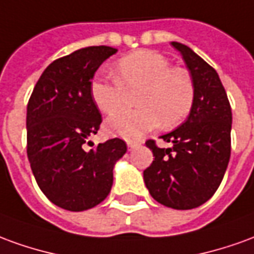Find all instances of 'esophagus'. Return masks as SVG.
<instances>
[{
	"instance_id": "esophagus-1",
	"label": "esophagus",
	"mask_w": 254,
	"mask_h": 254,
	"mask_svg": "<svg viewBox=\"0 0 254 254\" xmlns=\"http://www.w3.org/2000/svg\"><path fill=\"white\" fill-rule=\"evenodd\" d=\"M140 145V143H137V141H127V150L129 151H133L134 148H137Z\"/></svg>"
}]
</instances>
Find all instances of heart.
Wrapping results in <instances>:
<instances>
[{
	"label": "heart",
	"mask_w": 254,
	"mask_h": 254,
	"mask_svg": "<svg viewBox=\"0 0 254 254\" xmlns=\"http://www.w3.org/2000/svg\"><path fill=\"white\" fill-rule=\"evenodd\" d=\"M115 79L96 75L90 81L92 102L103 114L112 115L123 108L126 93L139 90L133 112L113 116L107 130L136 140L162 122L164 127L182 124L195 102V84L187 70L172 67L170 60L155 51H137L118 60Z\"/></svg>",
	"instance_id": "heart-1"
}]
</instances>
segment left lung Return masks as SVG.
<instances>
[{
	"mask_svg": "<svg viewBox=\"0 0 254 254\" xmlns=\"http://www.w3.org/2000/svg\"><path fill=\"white\" fill-rule=\"evenodd\" d=\"M180 51L195 84L194 107L189 120L162 139L173 143L159 148L155 140L145 145L154 161L144 170L151 196L172 209H194L210 199L224 177L231 155V106L217 72L189 47Z\"/></svg>",
	"mask_w": 254,
	"mask_h": 254,
	"instance_id": "1",
	"label": "left lung"
}]
</instances>
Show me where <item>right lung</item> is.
Listing matches in <instances>:
<instances>
[{"instance_id":"add662e5","label":"right lung","mask_w":254,"mask_h":254,"mask_svg":"<svg viewBox=\"0 0 254 254\" xmlns=\"http://www.w3.org/2000/svg\"><path fill=\"white\" fill-rule=\"evenodd\" d=\"M115 52L100 45L56 59L28 99V162L41 191L65 210L82 212L104 201L115 161L127 152V143L118 137L86 148L93 147L88 137L96 134L103 121L90 97V81Z\"/></svg>"}]
</instances>
